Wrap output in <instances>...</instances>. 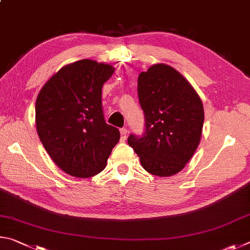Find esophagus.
I'll list each match as a JSON object with an SVG mask.
<instances>
[{"label": "esophagus", "mask_w": 250, "mask_h": 250, "mask_svg": "<svg viewBox=\"0 0 250 250\" xmlns=\"http://www.w3.org/2000/svg\"><path fill=\"white\" fill-rule=\"evenodd\" d=\"M126 137H127V129L126 128H121V141L124 142Z\"/></svg>", "instance_id": "34e87169"}]
</instances>
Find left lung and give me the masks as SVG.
Wrapping results in <instances>:
<instances>
[{
    "label": "left lung",
    "instance_id": "8db88e82",
    "mask_svg": "<svg viewBox=\"0 0 250 250\" xmlns=\"http://www.w3.org/2000/svg\"><path fill=\"white\" fill-rule=\"evenodd\" d=\"M138 99L145 114V132L130 134L128 145L143 168L170 177L189 163L202 135L204 109L189 81L168 64H154L138 77Z\"/></svg>",
    "mask_w": 250,
    "mask_h": 250
}]
</instances>
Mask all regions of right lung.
<instances>
[{
	"label": "right lung",
	"mask_w": 250,
	"mask_h": 250,
	"mask_svg": "<svg viewBox=\"0 0 250 250\" xmlns=\"http://www.w3.org/2000/svg\"><path fill=\"white\" fill-rule=\"evenodd\" d=\"M114 68L83 59L64 65L39 92L36 128L48 155L70 176L89 178L102 171L120 130L106 124L102 86Z\"/></svg>",
	"instance_id": "1"
}]
</instances>
